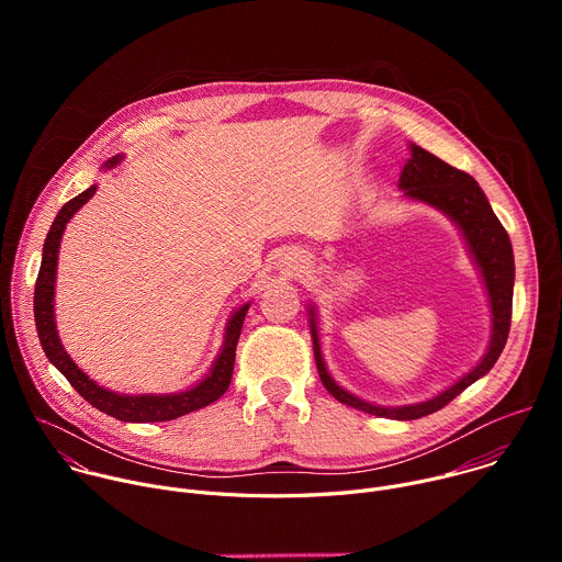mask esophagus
Returning <instances> with one entry per match:
<instances>
[{
	"label": "esophagus",
	"instance_id": "34e87169",
	"mask_svg": "<svg viewBox=\"0 0 562 562\" xmlns=\"http://www.w3.org/2000/svg\"><path fill=\"white\" fill-rule=\"evenodd\" d=\"M286 260H289V267H293V269H295L297 265H302V262H304V256H297V254H293V256H289Z\"/></svg>",
	"mask_w": 562,
	"mask_h": 562
}]
</instances>
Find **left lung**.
<instances>
[{
	"label": "left lung",
	"instance_id": "obj_1",
	"mask_svg": "<svg viewBox=\"0 0 562 562\" xmlns=\"http://www.w3.org/2000/svg\"><path fill=\"white\" fill-rule=\"evenodd\" d=\"M409 150H412V157L405 162L403 173H400L397 187L403 191V198L412 202H423L445 213L462 233L467 251L475 269L480 271V278H483V284L490 297L492 336H490V347L485 356L480 358V362L473 369H469L460 380H456L451 386L440 391L438 395L414 405L382 407V405L369 403V400L358 397L356 393L347 391L331 378L327 362L323 358V345H319L317 308L315 304H308L306 311H308V329L313 340L315 367L327 391L342 405H349L371 416L391 418V420H416V418L429 416L442 409L445 405H449L451 400L460 395L469 384L490 373V369L501 358L509 336L514 276H516L512 239L505 226L501 224V220L496 217L487 195L477 187V182L469 173L449 167L440 157L425 150L423 146L409 144Z\"/></svg>",
	"mask_w": 562,
	"mask_h": 562
}]
</instances>
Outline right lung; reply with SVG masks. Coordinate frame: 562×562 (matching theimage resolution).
<instances>
[{
    "label": "right lung",
    "instance_id": "obj_1",
    "mask_svg": "<svg viewBox=\"0 0 562 562\" xmlns=\"http://www.w3.org/2000/svg\"><path fill=\"white\" fill-rule=\"evenodd\" d=\"M124 159V155H115L102 165L104 171L115 169ZM98 191V184L89 187L85 193H79L77 198L68 200L57 217L50 224V231L44 239V251H42V265H40V276L35 282V327L37 336L42 342V349L48 358L50 364L72 384V389L82 395L87 403H91L95 409L124 420V423H165V420H176L180 416H187L191 412H198L202 407H209L211 403L231 384L233 375V364H235V347L239 340V331H243L245 315L251 306V302L239 304L231 317L226 319L224 327V340L222 349L215 356L209 373L195 382L193 386L176 393H117L111 391L95 380H91L82 369L75 364V360L66 353L57 325H55V278H57V258H59V245H61V235L66 231V224L72 220V215L82 209Z\"/></svg>",
    "mask_w": 562,
    "mask_h": 562
}]
</instances>
